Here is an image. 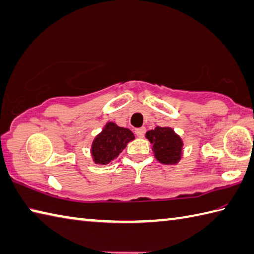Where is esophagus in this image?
I'll return each instance as SVG.
<instances>
[{
  "instance_id": "obj_1",
  "label": "esophagus",
  "mask_w": 254,
  "mask_h": 254,
  "mask_svg": "<svg viewBox=\"0 0 254 254\" xmlns=\"http://www.w3.org/2000/svg\"><path fill=\"white\" fill-rule=\"evenodd\" d=\"M144 133H145V127H144L135 128V134L139 136V137H142L143 135H144Z\"/></svg>"
}]
</instances>
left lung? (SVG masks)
I'll use <instances>...</instances> for the list:
<instances>
[{
    "mask_svg": "<svg viewBox=\"0 0 254 254\" xmlns=\"http://www.w3.org/2000/svg\"><path fill=\"white\" fill-rule=\"evenodd\" d=\"M146 139L152 143V150L159 162L175 164L181 159L183 142L171 127H156L146 132Z\"/></svg>",
    "mask_w": 254,
    "mask_h": 254,
    "instance_id": "1",
    "label": "left lung"
}]
</instances>
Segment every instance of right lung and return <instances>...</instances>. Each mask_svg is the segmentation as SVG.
I'll return each instance as SVG.
<instances>
[{
  "instance_id": "1",
  "label": "right lung",
  "mask_w": 254,
  "mask_h": 254,
  "mask_svg": "<svg viewBox=\"0 0 254 254\" xmlns=\"http://www.w3.org/2000/svg\"><path fill=\"white\" fill-rule=\"evenodd\" d=\"M134 139L132 131L108 122L92 143L91 154L96 164H108L126 149L127 144Z\"/></svg>"
}]
</instances>
